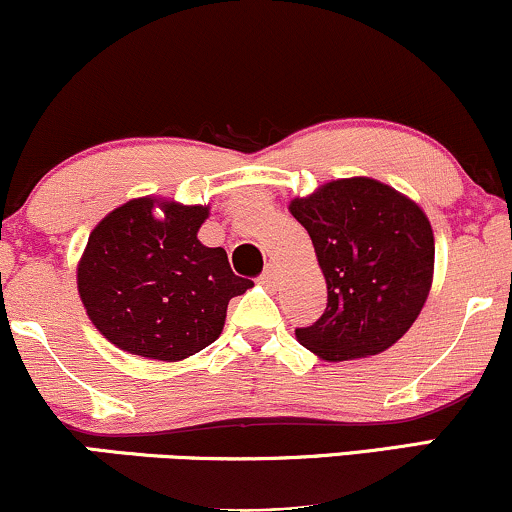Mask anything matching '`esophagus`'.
I'll use <instances>...</instances> for the list:
<instances>
[{"mask_svg":"<svg viewBox=\"0 0 512 512\" xmlns=\"http://www.w3.org/2000/svg\"><path fill=\"white\" fill-rule=\"evenodd\" d=\"M276 281H279V269H276L274 264H267V267H264V272L260 274V284L267 286V289H274Z\"/></svg>","mask_w":512,"mask_h":512,"instance_id":"34e87169","label":"esophagus"}]
</instances>
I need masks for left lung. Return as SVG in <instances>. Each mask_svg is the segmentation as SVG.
Instances as JSON below:
<instances>
[{
  "instance_id": "1",
  "label": "left lung",
  "mask_w": 512,
  "mask_h": 512,
  "mask_svg": "<svg viewBox=\"0 0 512 512\" xmlns=\"http://www.w3.org/2000/svg\"><path fill=\"white\" fill-rule=\"evenodd\" d=\"M327 281L320 320L296 339L325 361L390 349L424 308L433 279V231L426 214L397 190L370 178L327 182L293 199Z\"/></svg>"
}]
</instances>
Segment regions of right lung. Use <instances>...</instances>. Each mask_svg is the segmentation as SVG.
<instances>
[{
  "label": "right lung",
  "mask_w": 512,
  "mask_h": 512,
  "mask_svg": "<svg viewBox=\"0 0 512 512\" xmlns=\"http://www.w3.org/2000/svg\"><path fill=\"white\" fill-rule=\"evenodd\" d=\"M132 199L93 228L79 264V293L105 339L129 354L180 361L216 342L228 301L252 286L223 248L197 231L207 207Z\"/></svg>",
  "instance_id": "obj_1"
}]
</instances>
